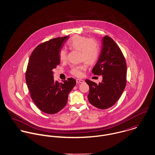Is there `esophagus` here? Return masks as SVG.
Listing matches in <instances>:
<instances>
[{
  "label": "esophagus",
  "instance_id": "obj_1",
  "mask_svg": "<svg viewBox=\"0 0 155 155\" xmlns=\"http://www.w3.org/2000/svg\"><path fill=\"white\" fill-rule=\"evenodd\" d=\"M76 82L78 84H82L84 82V81L83 79H76Z\"/></svg>",
  "mask_w": 155,
  "mask_h": 155
}]
</instances>
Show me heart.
Returning a JSON list of instances; mask_svg holds the SVG:
<instances>
[{
    "instance_id": "1",
    "label": "heart",
    "mask_w": 155,
    "mask_h": 155,
    "mask_svg": "<svg viewBox=\"0 0 155 155\" xmlns=\"http://www.w3.org/2000/svg\"><path fill=\"white\" fill-rule=\"evenodd\" d=\"M68 48L72 50L80 51V61L86 63L91 65L95 63L98 58L100 54V46L98 42L88 37L75 35L68 42ZM67 52L64 49H61L59 52V58L61 61H65L67 58ZM86 68L85 63L79 66L73 67L71 69V73L76 76L80 77L82 74V71Z\"/></svg>"
}]
</instances>
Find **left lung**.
Returning a JSON list of instances; mask_svg holds the SVG:
<instances>
[{
	"instance_id": "left-lung-1",
	"label": "left lung",
	"mask_w": 155,
	"mask_h": 155,
	"mask_svg": "<svg viewBox=\"0 0 155 155\" xmlns=\"http://www.w3.org/2000/svg\"><path fill=\"white\" fill-rule=\"evenodd\" d=\"M127 70L125 58L120 48L109 36L103 37L99 59L92 70L95 75H103V81L97 84L85 80L89 87V102L100 109L113 106L125 88Z\"/></svg>"
}]
</instances>
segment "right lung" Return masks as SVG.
Masks as SVG:
<instances>
[{
  "label": "right lung",
  "mask_w": 155,
  "mask_h": 155,
  "mask_svg": "<svg viewBox=\"0 0 155 155\" xmlns=\"http://www.w3.org/2000/svg\"><path fill=\"white\" fill-rule=\"evenodd\" d=\"M68 36L50 39L32 52L25 72V81L36 106L47 114H55L66 105L68 94L75 86L73 78L54 82L53 68L60 64L59 52Z\"/></svg>",
  "instance_id": "add662e5"
}]
</instances>
